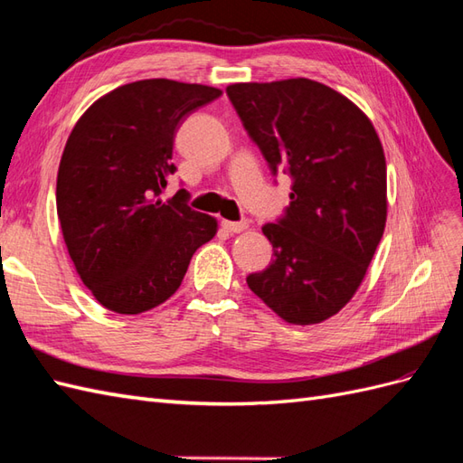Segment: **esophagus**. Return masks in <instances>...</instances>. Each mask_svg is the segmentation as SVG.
Returning a JSON list of instances; mask_svg holds the SVG:
<instances>
[{"mask_svg":"<svg viewBox=\"0 0 463 463\" xmlns=\"http://www.w3.org/2000/svg\"><path fill=\"white\" fill-rule=\"evenodd\" d=\"M222 229L229 232H242L244 229H248V219H241V221H222Z\"/></svg>","mask_w":463,"mask_h":463,"instance_id":"obj_1","label":"esophagus"}]
</instances>
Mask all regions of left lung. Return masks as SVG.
Listing matches in <instances>:
<instances>
[{
  "mask_svg": "<svg viewBox=\"0 0 463 463\" xmlns=\"http://www.w3.org/2000/svg\"><path fill=\"white\" fill-rule=\"evenodd\" d=\"M227 96L271 175L291 177L289 205L262 227L274 260L248 288L283 321L321 323L352 299L383 236L382 142L350 99L313 80L232 84Z\"/></svg>",
  "mask_w": 463,
  "mask_h": 463,
  "instance_id": "1",
  "label": "left lung"
}]
</instances>
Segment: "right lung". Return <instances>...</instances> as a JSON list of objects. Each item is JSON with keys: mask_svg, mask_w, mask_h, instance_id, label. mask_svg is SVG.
I'll return each instance as SVG.
<instances>
[{"mask_svg": "<svg viewBox=\"0 0 463 463\" xmlns=\"http://www.w3.org/2000/svg\"><path fill=\"white\" fill-rule=\"evenodd\" d=\"M221 90L142 80L113 90L81 115L58 168L56 211L84 286L105 309L138 315L182 286L189 260L217 221L162 194L185 117Z\"/></svg>", "mask_w": 463, "mask_h": 463, "instance_id": "right-lung-1", "label": "right lung"}]
</instances>
